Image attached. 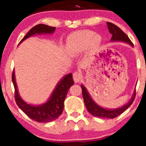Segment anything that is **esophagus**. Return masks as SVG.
I'll list each match as a JSON object with an SVG mask.
<instances>
[{
	"label": "esophagus",
	"mask_w": 146,
	"mask_h": 146,
	"mask_svg": "<svg viewBox=\"0 0 146 146\" xmlns=\"http://www.w3.org/2000/svg\"><path fill=\"white\" fill-rule=\"evenodd\" d=\"M73 80H74L75 82H79L80 81V80H81V77H82L81 73L78 71L74 72V73H73Z\"/></svg>",
	"instance_id": "1"
}]
</instances>
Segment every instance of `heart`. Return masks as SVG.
I'll return each mask as SVG.
<instances>
[{
	"label": "heart",
	"mask_w": 146,
	"mask_h": 146,
	"mask_svg": "<svg viewBox=\"0 0 146 146\" xmlns=\"http://www.w3.org/2000/svg\"><path fill=\"white\" fill-rule=\"evenodd\" d=\"M101 42L100 36L95 35L92 31H81L69 35L66 39V46L71 52L80 54L90 48L95 51L100 47Z\"/></svg>",
	"instance_id": "1"
}]
</instances>
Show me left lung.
I'll return each instance as SVG.
<instances>
[{
  "label": "left lung",
  "mask_w": 146,
  "mask_h": 146,
  "mask_svg": "<svg viewBox=\"0 0 146 146\" xmlns=\"http://www.w3.org/2000/svg\"><path fill=\"white\" fill-rule=\"evenodd\" d=\"M107 27H108L109 32L112 35L111 36V42H124V43L129 44L131 46H133V43L129 36L120 29V28L117 27L115 25L112 24L111 23H107ZM82 88V97H83L84 102H85L86 108L89 113H90L92 116L96 117H99V118H105V119H113L117 117L119 115L123 112L126 110H127L131 104L133 103V100L136 97V90H134L133 94V96L131 98V100L126 103V104L123 105L122 107H119V108L116 109H107L104 108V107H101L100 105L97 104L90 95L88 92L87 88L84 86L83 85H81Z\"/></svg>",
  "instance_id": "8db88e82"
}]
</instances>
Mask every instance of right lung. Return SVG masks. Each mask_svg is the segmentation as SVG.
<instances>
[{
	"label": "right lung",
	"mask_w": 146,
	"mask_h": 146,
	"mask_svg": "<svg viewBox=\"0 0 146 146\" xmlns=\"http://www.w3.org/2000/svg\"><path fill=\"white\" fill-rule=\"evenodd\" d=\"M56 30V27H50L46 25L39 24L32 27L27 35L19 43L21 44L27 38L36 35H51ZM12 81L15 88V98L17 106L32 119L39 123H47L56 120L62 114L64 107V100L68 90L74 84L72 73H68L61 78L57 83L54 91L46 102L39 105L28 104L23 100L19 94L17 85L16 83L15 70L12 75Z\"/></svg>",
	"instance_id": "1"
}]
</instances>
